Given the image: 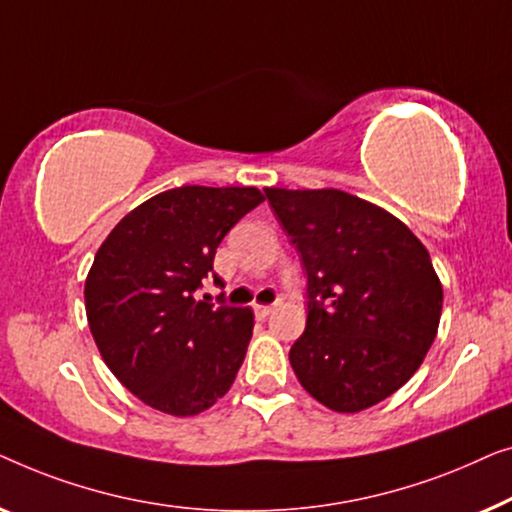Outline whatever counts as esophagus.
<instances>
[{
    "label": "esophagus",
    "mask_w": 512,
    "mask_h": 512,
    "mask_svg": "<svg viewBox=\"0 0 512 512\" xmlns=\"http://www.w3.org/2000/svg\"><path fill=\"white\" fill-rule=\"evenodd\" d=\"M273 308H276V306H262V304H255V315H257V318H269V315L273 313Z\"/></svg>",
    "instance_id": "1"
}]
</instances>
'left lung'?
<instances>
[{"instance_id": "left-lung-1", "label": "left lung", "mask_w": 512, "mask_h": 512, "mask_svg": "<svg viewBox=\"0 0 512 512\" xmlns=\"http://www.w3.org/2000/svg\"><path fill=\"white\" fill-rule=\"evenodd\" d=\"M308 276L306 329L290 350L299 383L336 413L390 397L434 343L443 285L429 250L371 201L334 187H266Z\"/></svg>"}]
</instances>
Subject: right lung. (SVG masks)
Listing matches in <instances>:
<instances>
[{"label":"right lung","instance_id":"right-lung-1","mask_svg":"<svg viewBox=\"0 0 512 512\" xmlns=\"http://www.w3.org/2000/svg\"><path fill=\"white\" fill-rule=\"evenodd\" d=\"M262 201L257 187H174L129 211L99 246L85 278L88 325L113 376L146 406L190 417L232 387L255 315L197 301L194 290L225 234Z\"/></svg>","mask_w":512,"mask_h":512}]
</instances>
